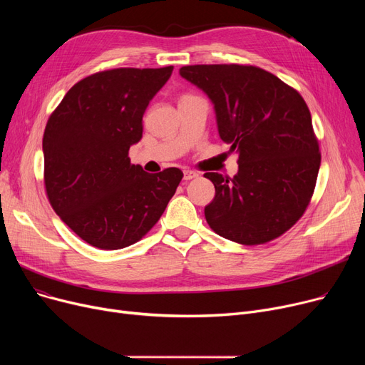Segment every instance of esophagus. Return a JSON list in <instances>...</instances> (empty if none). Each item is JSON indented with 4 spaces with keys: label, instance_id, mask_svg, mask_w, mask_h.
Here are the masks:
<instances>
[{
    "label": "esophagus",
    "instance_id": "obj_1",
    "mask_svg": "<svg viewBox=\"0 0 365 365\" xmlns=\"http://www.w3.org/2000/svg\"><path fill=\"white\" fill-rule=\"evenodd\" d=\"M198 178V173L197 171H192V170H185L183 171V179L187 182V180H192Z\"/></svg>",
    "mask_w": 365,
    "mask_h": 365
}]
</instances>
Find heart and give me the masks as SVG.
<instances>
[{
	"mask_svg": "<svg viewBox=\"0 0 365 365\" xmlns=\"http://www.w3.org/2000/svg\"><path fill=\"white\" fill-rule=\"evenodd\" d=\"M186 96H189V94H186ZM183 98H185V96H183Z\"/></svg>",
	"mask_w": 365,
	"mask_h": 365,
	"instance_id": "heart-1",
	"label": "heart"
}]
</instances>
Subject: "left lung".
I'll return each mask as SVG.
<instances>
[{
  "mask_svg": "<svg viewBox=\"0 0 365 365\" xmlns=\"http://www.w3.org/2000/svg\"><path fill=\"white\" fill-rule=\"evenodd\" d=\"M180 75L212 99L220 138L238 152V175H204L216 187L208 226L242 245L277 240L303 216L317 185L321 152L308 105L253 65H189Z\"/></svg>",
  "mask_w": 365,
  "mask_h": 365,
  "instance_id": "1",
  "label": "left lung"
}]
</instances>
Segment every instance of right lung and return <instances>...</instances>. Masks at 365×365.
<instances>
[{
    "mask_svg": "<svg viewBox=\"0 0 365 365\" xmlns=\"http://www.w3.org/2000/svg\"><path fill=\"white\" fill-rule=\"evenodd\" d=\"M173 66L115 68L71 87L47 121L44 187L72 231L101 250L140 241L155 225L183 178L176 167L146 173L128 149L142 139L149 101Z\"/></svg>",
    "mask_w": 365,
    "mask_h": 365,
    "instance_id": "add662e5",
    "label": "right lung"
}]
</instances>
